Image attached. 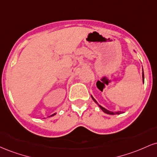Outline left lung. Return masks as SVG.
Segmentation results:
<instances>
[{
	"instance_id": "8db88e82",
	"label": "left lung",
	"mask_w": 157,
	"mask_h": 157,
	"mask_svg": "<svg viewBox=\"0 0 157 157\" xmlns=\"http://www.w3.org/2000/svg\"><path fill=\"white\" fill-rule=\"evenodd\" d=\"M142 71H143V69H142ZM142 79H143V80H143V82H144V72H143V71H142ZM91 97H92L94 101L96 102V103H97V102L96 101V100H95V99L92 96H91ZM97 104H98V103H97ZM98 105L100 106V108L102 109V111H103V112L108 113V114H120V113H122V111H117V112H113V111H109V110L105 109V108L102 107V106H101L100 105H99V104H98Z\"/></svg>"
}]
</instances>
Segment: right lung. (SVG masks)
<instances>
[{
  "label": "right lung",
  "instance_id": "right-lung-1",
  "mask_svg": "<svg viewBox=\"0 0 157 157\" xmlns=\"http://www.w3.org/2000/svg\"><path fill=\"white\" fill-rule=\"evenodd\" d=\"M55 113H54V114H52V115H51V117H52V116H54V115H55Z\"/></svg>",
  "mask_w": 157,
  "mask_h": 157
}]
</instances>
